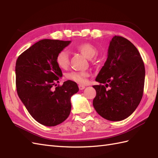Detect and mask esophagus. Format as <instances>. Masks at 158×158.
I'll use <instances>...</instances> for the list:
<instances>
[{
  "label": "esophagus",
  "mask_w": 158,
  "mask_h": 158,
  "mask_svg": "<svg viewBox=\"0 0 158 158\" xmlns=\"http://www.w3.org/2000/svg\"><path fill=\"white\" fill-rule=\"evenodd\" d=\"M79 88L80 90H82L83 89H85V85H81V84H79Z\"/></svg>",
  "instance_id": "1"
}]
</instances>
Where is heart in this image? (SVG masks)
<instances>
[{"instance_id": "heart-1", "label": "heart", "mask_w": 158, "mask_h": 158, "mask_svg": "<svg viewBox=\"0 0 158 158\" xmlns=\"http://www.w3.org/2000/svg\"><path fill=\"white\" fill-rule=\"evenodd\" d=\"M75 49L86 57L91 59L97 53V49L94 45L89 43H83L75 46ZM56 61L57 64L61 69H66L69 64V55L65 49L61 50L56 56ZM89 76V73L85 71H72L66 75V79L77 83H84L86 77Z\"/></svg>"}]
</instances>
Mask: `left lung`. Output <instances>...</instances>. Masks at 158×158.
<instances>
[{"label": "left lung", "mask_w": 158, "mask_h": 158, "mask_svg": "<svg viewBox=\"0 0 158 158\" xmlns=\"http://www.w3.org/2000/svg\"><path fill=\"white\" fill-rule=\"evenodd\" d=\"M145 77V65L136 47L122 36H113L106 61L96 78L105 85L93 86L96 91L93 100L96 112L113 122L128 117L142 99Z\"/></svg>", "instance_id": "8db88e82"}]
</instances>
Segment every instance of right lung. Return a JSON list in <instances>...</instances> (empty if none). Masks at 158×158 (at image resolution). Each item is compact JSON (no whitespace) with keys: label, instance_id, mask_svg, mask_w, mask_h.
<instances>
[{"label":"right lung","instance_id":"add662e5","mask_svg":"<svg viewBox=\"0 0 158 158\" xmlns=\"http://www.w3.org/2000/svg\"><path fill=\"white\" fill-rule=\"evenodd\" d=\"M70 43L41 40L20 54L16 61L19 98L33 118L46 126H57L67 119L71 110L70 98L79 91L77 83L70 80L54 88L62 76L56 56Z\"/></svg>","mask_w":158,"mask_h":158}]
</instances>
